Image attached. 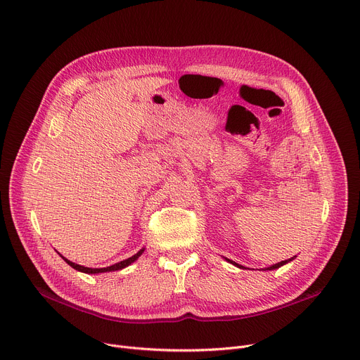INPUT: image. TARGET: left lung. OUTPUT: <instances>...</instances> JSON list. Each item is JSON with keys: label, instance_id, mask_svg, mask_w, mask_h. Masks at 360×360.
<instances>
[{"label": "left lung", "instance_id": "8db88e82", "mask_svg": "<svg viewBox=\"0 0 360 360\" xmlns=\"http://www.w3.org/2000/svg\"><path fill=\"white\" fill-rule=\"evenodd\" d=\"M296 257V256H295ZM295 257H292V259H288V260H283V262H281V263H276V264H273V266H270V267H266L264 270H274V269H278V267H282V266H285V264H288L289 262H292ZM229 263H231L233 266H236V267H238V269H246L245 266H242V264H238V263H236V262H233V260H230V259H227V257H224Z\"/></svg>", "mask_w": 360, "mask_h": 360}]
</instances>
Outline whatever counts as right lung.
<instances>
[{"label": "right lung", "mask_w": 360, "mask_h": 360, "mask_svg": "<svg viewBox=\"0 0 360 360\" xmlns=\"http://www.w3.org/2000/svg\"><path fill=\"white\" fill-rule=\"evenodd\" d=\"M144 250H146V248L140 249L134 256H131V257H129V259H126V260H122V262H118V263H115V264H111V266H108V267H101V269H91V267H86V266H82V264L72 263V262H70L68 259H65L64 256H61L58 252H57V253H58V255L63 257V260H64L67 264H70L72 269H75V270H78V271H82V273H87V274H98V273H107V271L122 270V269L130 266L131 263H134V262L144 253Z\"/></svg>", "instance_id": "add662e5"}]
</instances>
